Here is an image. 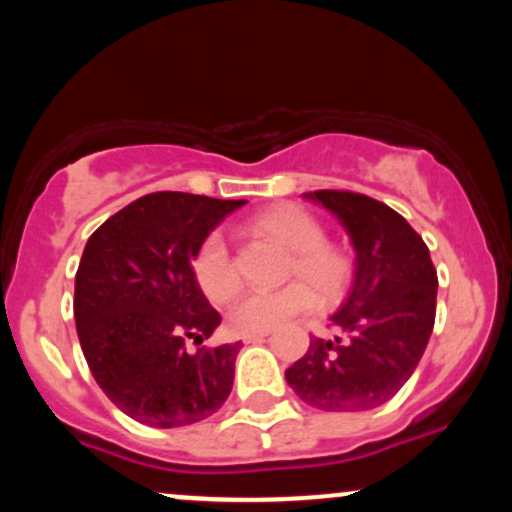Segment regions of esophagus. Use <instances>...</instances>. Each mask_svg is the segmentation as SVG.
Returning a JSON list of instances; mask_svg holds the SVG:
<instances>
[{
  "label": "esophagus",
  "instance_id": "1",
  "mask_svg": "<svg viewBox=\"0 0 512 512\" xmlns=\"http://www.w3.org/2000/svg\"><path fill=\"white\" fill-rule=\"evenodd\" d=\"M269 332H250V334H243V342L245 344H257V342H264V337H267Z\"/></svg>",
  "mask_w": 512,
  "mask_h": 512
}]
</instances>
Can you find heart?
<instances>
[{
    "label": "heart",
    "mask_w": 512,
    "mask_h": 512,
    "mask_svg": "<svg viewBox=\"0 0 512 512\" xmlns=\"http://www.w3.org/2000/svg\"><path fill=\"white\" fill-rule=\"evenodd\" d=\"M252 228L291 250L286 274L310 280L322 296H334L351 276V257L337 245L325 243V226L296 204H279L252 219ZM192 276L211 303H226L240 286V274L228 240L211 231L192 255ZM317 305L315 291L304 281H291L276 291H250L233 303L228 322L240 334L269 332L291 317Z\"/></svg>",
    "instance_id": "b5f03b06"
}]
</instances>
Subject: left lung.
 I'll list each match as a JSON object with an SVG mask.
<instances>
[{
    "label": "left lung",
    "instance_id": "8db88e82",
    "mask_svg": "<svg viewBox=\"0 0 512 512\" xmlns=\"http://www.w3.org/2000/svg\"><path fill=\"white\" fill-rule=\"evenodd\" d=\"M305 197L346 228L356 269L349 296L330 317L334 339H310L286 383L315 409H375L397 395L424 356L436 322V267L424 238L378 199L346 190Z\"/></svg>",
    "mask_w": 512,
    "mask_h": 512
}]
</instances>
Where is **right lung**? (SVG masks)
I'll use <instances>...</instances> for the list:
<instances>
[{"mask_svg":"<svg viewBox=\"0 0 512 512\" xmlns=\"http://www.w3.org/2000/svg\"><path fill=\"white\" fill-rule=\"evenodd\" d=\"M243 204L151 192L88 238L74 281L76 334L96 383L139 424H197L231 395L240 342L187 349L221 322L192 276V255Z\"/></svg>","mask_w":512,"mask_h":512,"instance_id":"1","label":"right lung"}]
</instances>
